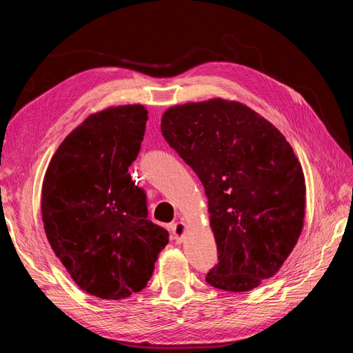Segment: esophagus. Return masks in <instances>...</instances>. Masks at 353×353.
I'll list each match as a JSON object with an SVG mask.
<instances>
[{
    "label": "esophagus",
    "mask_w": 353,
    "mask_h": 353,
    "mask_svg": "<svg viewBox=\"0 0 353 353\" xmlns=\"http://www.w3.org/2000/svg\"><path fill=\"white\" fill-rule=\"evenodd\" d=\"M185 230H187V225L185 222H175L170 225V231H172V236H174V240L176 243H181L184 239V234H185Z\"/></svg>",
    "instance_id": "1"
}]
</instances>
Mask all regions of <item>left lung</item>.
Here are the masks:
<instances>
[{
  "instance_id": "obj_1",
  "label": "left lung",
  "mask_w": 353,
  "mask_h": 353,
  "mask_svg": "<svg viewBox=\"0 0 353 353\" xmlns=\"http://www.w3.org/2000/svg\"><path fill=\"white\" fill-rule=\"evenodd\" d=\"M160 130L209 200L218 263L206 281L249 292L271 279L305 218L303 170L284 135L248 105L222 99L174 105Z\"/></svg>"
}]
</instances>
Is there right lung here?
I'll return each mask as SVG.
<instances>
[{"label":"right lung","instance_id":"obj_1","mask_svg":"<svg viewBox=\"0 0 353 353\" xmlns=\"http://www.w3.org/2000/svg\"><path fill=\"white\" fill-rule=\"evenodd\" d=\"M147 119L141 104L90 114L59 145L42 183L51 249L83 292L108 301L141 292L169 241L128 174Z\"/></svg>","mask_w":353,"mask_h":353}]
</instances>
